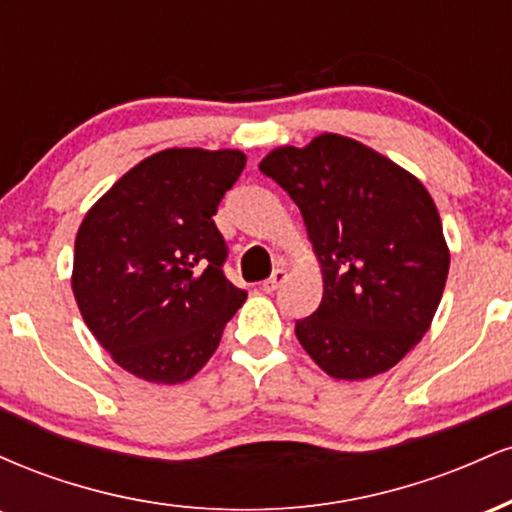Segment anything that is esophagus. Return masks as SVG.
<instances>
[{
  "instance_id": "1",
  "label": "esophagus",
  "mask_w": 512,
  "mask_h": 512,
  "mask_svg": "<svg viewBox=\"0 0 512 512\" xmlns=\"http://www.w3.org/2000/svg\"><path fill=\"white\" fill-rule=\"evenodd\" d=\"M284 279H286V269H281V267L274 269L272 276H269L267 281H262V291H264V293L276 291L281 284H284Z\"/></svg>"
}]
</instances>
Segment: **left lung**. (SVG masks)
Masks as SVG:
<instances>
[{
  "mask_svg": "<svg viewBox=\"0 0 512 512\" xmlns=\"http://www.w3.org/2000/svg\"><path fill=\"white\" fill-rule=\"evenodd\" d=\"M260 170L301 209L322 267V301L296 322L308 356L337 380L385 373L421 342L450 269L431 195L390 158L342 134L279 146Z\"/></svg>",
  "mask_w": 512,
  "mask_h": 512,
  "instance_id": "1",
  "label": "left lung"
}]
</instances>
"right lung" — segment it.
<instances>
[{
  "label": "right lung",
  "mask_w": 512,
  "mask_h": 512,
  "mask_svg": "<svg viewBox=\"0 0 512 512\" xmlns=\"http://www.w3.org/2000/svg\"><path fill=\"white\" fill-rule=\"evenodd\" d=\"M236 149H166L127 170L88 209L74 243L72 291L117 366L158 385L209 361L248 293L223 274L214 223L240 178Z\"/></svg>",
  "instance_id": "right-lung-1"
}]
</instances>
